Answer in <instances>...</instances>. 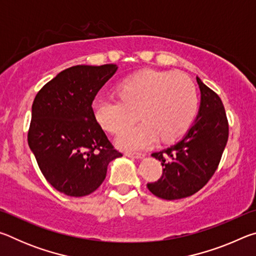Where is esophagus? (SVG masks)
I'll use <instances>...</instances> for the list:
<instances>
[{
	"mask_svg": "<svg viewBox=\"0 0 256 256\" xmlns=\"http://www.w3.org/2000/svg\"><path fill=\"white\" fill-rule=\"evenodd\" d=\"M125 156H128V157L140 159V158L144 157V154H142V152H128V151H126V152H125Z\"/></svg>",
	"mask_w": 256,
	"mask_h": 256,
	"instance_id": "esophagus-1",
	"label": "esophagus"
}]
</instances>
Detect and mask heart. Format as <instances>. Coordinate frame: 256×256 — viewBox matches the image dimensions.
I'll use <instances>...</instances> for the list:
<instances>
[{
    "mask_svg": "<svg viewBox=\"0 0 256 256\" xmlns=\"http://www.w3.org/2000/svg\"><path fill=\"white\" fill-rule=\"evenodd\" d=\"M118 98L98 97L92 102L94 116L106 131L118 134L138 118L142 123L120 134L123 149H144L159 140L180 136L196 114V88L185 76L170 72L144 71L118 86Z\"/></svg>",
    "mask_w": 256,
    "mask_h": 256,
    "instance_id": "1",
    "label": "heart"
}]
</instances>
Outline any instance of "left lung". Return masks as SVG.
<instances>
[{
  "label": "left lung",
  "mask_w": 256,
  "mask_h": 256,
  "mask_svg": "<svg viewBox=\"0 0 256 256\" xmlns=\"http://www.w3.org/2000/svg\"><path fill=\"white\" fill-rule=\"evenodd\" d=\"M201 106L196 120L176 144L154 152L162 162V175L146 186L164 200H178L200 190L216 170L227 144L229 124L222 99L196 78Z\"/></svg>",
  "instance_id": "1"
}]
</instances>
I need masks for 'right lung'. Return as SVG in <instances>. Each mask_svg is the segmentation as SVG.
Returning <instances> with one entry per match:
<instances>
[{"label": "right lung", "mask_w": 256, "mask_h": 256, "mask_svg": "<svg viewBox=\"0 0 256 256\" xmlns=\"http://www.w3.org/2000/svg\"><path fill=\"white\" fill-rule=\"evenodd\" d=\"M116 64L76 66L60 72L34 97L28 144L46 180L68 196H86L122 157L94 116L92 102Z\"/></svg>", "instance_id": "right-lung-1"}]
</instances>
